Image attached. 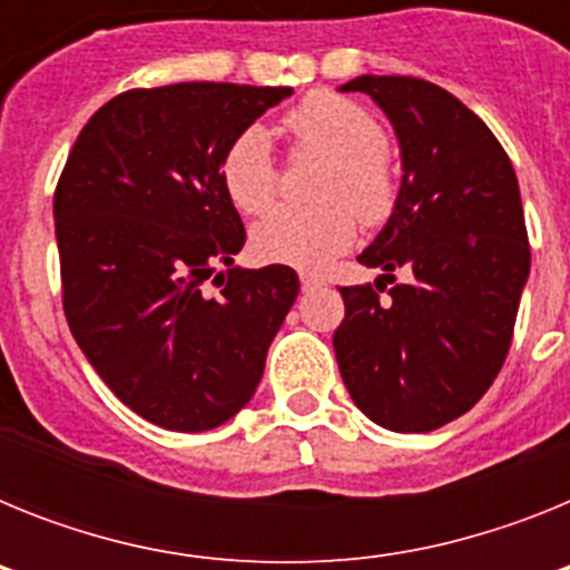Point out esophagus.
Returning <instances> with one entry per match:
<instances>
[{
    "label": "esophagus",
    "mask_w": 570,
    "mask_h": 570,
    "mask_svg": "<svg viewBox=\"0 0 570 570\" xmlns=\"http://www.w3.org/2000/svg\"><path fill=\"white\" fill-rule=\"evenodd\" d=\"M299 282H302V291H314V288H320V285H322L320 276H314V274H302Z\"/></svg>",
    "instance_id": "obj_1"
}]
</instances>
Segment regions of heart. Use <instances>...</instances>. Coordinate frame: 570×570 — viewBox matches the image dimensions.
<instances>
[{"mask_svg":"<svg viewBox=\"0 0 570 570\" xmlns=\"http://www.w3.org/2000/svg\"><path fill=\"white\" fill-rule=\"evenodd\" d=\"M296 148L328 154L322 170L320 205H279L250 234L254 254L265 262L320 271L354 242L356 216L380 223L391 214L396 183L387 165L382 122L354 99L316 90L285 116ZM219 179L230 203L245 214H262L279 185V165L268 130L248 125L228 142Z\"/></svg>","mask_w":570,"mask_h":570,"instance_id":"1","label":"heart"}]
</instances>
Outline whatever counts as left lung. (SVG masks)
I'll return each instance as SVG.
<instances>
[{"instance_id":"1","label":"left lung","mask_w":570,"mask_h":570,"mask_svg":"<svg viewBox=\"0 0 570 570\" xmlns=\"http://www.w3.org/2000/svg\"><path fill=\"white\" fill-rule=\"evenodd\" d=\"M340 90L385 110L405 174L394 214L360 254L387 274L340 288L336 362L367 420L422 434L471 411L508 356L531 271L520 185L500 139L440 85L356 77ZM400 267L412 279L385 301Z\"/></svg>"}]
</instances>
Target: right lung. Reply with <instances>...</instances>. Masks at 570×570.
<instances>
[{
  "instance_id": "add662e5",
  "label": "right lung",
  "mask_w": 570,
  "mask_h": 570,
  "mask_svg": "<svg viewBox=\"0 0 570 570\" xmlns=\"http://www.w3.org/2000/svg\"><path fill=\"white\" fill-rule=\"evenodd\" d=\"M285 97L234 82L125 90L90 116L59 176L70 334L134 414L168 431H210L248 405L299 294L288 265L234 268L245 228L219 179L230 139Z\"/></svg>"
}]
</instances>
